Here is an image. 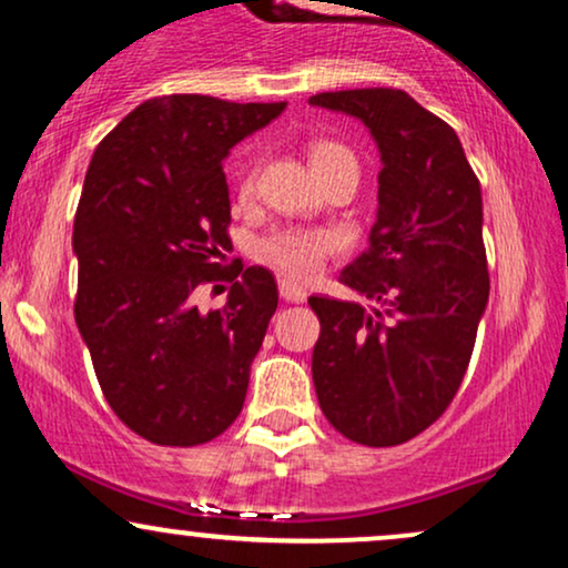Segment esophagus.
Returning <instances> with one entry per match:
<instances>
[{
	"instance_id": "34e87169",
	"label": "esophagus",
	"mask_w": 568,
	"mask_h": 568,
	"mask_svg": "<svg viewBox=\"0 0 568 568\" xmlns=\"http://www.w3.org/2000/svg\"><path fill=\"white\" fill-rule=\"evenodd\" d=\"M280 296L291 304H302L306 298V291L302 288V285L291 283V280H280Z\"/></svg>"
}]
</instances>
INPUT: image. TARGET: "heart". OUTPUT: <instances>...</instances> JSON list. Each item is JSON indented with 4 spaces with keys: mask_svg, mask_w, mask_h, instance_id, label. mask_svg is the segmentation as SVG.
Segmentation results:
<instances>
[{
    "mask_svg": "<svg viewBox=\"0 0 568 568\" xmlns=\"http://www.w3.org/2000/svg\"><path fill=\"white\" fill-rule=\"evenodd\" d=\"M312 171L321 173L325 168L334 165H349L357 171L355 154L347 146L336 141H317L312 143L310 152ZM253 179H256V165L251 160L240 168V181H237V194L247 197L253 192ZM334 237L328 232L321 230H280L262 243V256L272 266H277L285 277L293 280H310L321 272L325 258L334 253Z\"/></svg>",
    "mask_w": 568,
    "mask_h": 568,
    "instance_id": "obj_1",
    "label": "heart"
}]
</instances>
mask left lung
<instances>
[{
	"label": "left lung",
	"mask_w": 568,
	"mask_h": 568,
	"mask_svg": "<svg viewBox=\"0 0 568 568\" xmlns=\"http://www.w3.org/2000/svg\"><path fill=\"white\" fill-rule=\"evenodd\" d=\"M310 103L361 120L382 158L368 247L338 275L374 306L310 296L315 393L344 438L397 446L448 408L470 363L488 304L480 184L454 128L403 90Z\"/></svg>",
	"instance_id": "left-lung-1"
}]
</instances>
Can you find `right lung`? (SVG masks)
<instances>
[{"mask_svg": "<svg viewBox=\"0 0 568 568\" xmlns=\"http://www.w3.org/2000/svg\"><path fill=\"white\" fill-rule=\"evenodd\" d=\"M280 103L162 95L98 143L74 216V317L103 397L158 446L219 438L243 410L251 363L277 310V283L232 245L224 160L283 114ZM230 278L227 304L200 313L205 282Z\"/></svg>", "mask_w": 568, "mask_h": 568, "instance_id": "add662e5", "label": "right lung"}]
</instances>
